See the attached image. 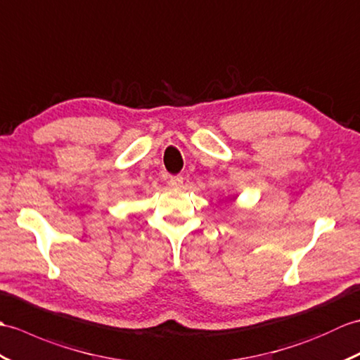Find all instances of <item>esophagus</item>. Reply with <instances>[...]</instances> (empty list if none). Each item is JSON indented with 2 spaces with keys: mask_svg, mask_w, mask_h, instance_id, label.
I'll list each match as a JSON object with an SVG mask.
<instances>
[{
  "mask_svg": "<svg viewBox=\"0 0 360 360\" xmlns=\"http://www.w3.org/2000/svg\"><path fill=\"white\" fill-rule=\"evenodd\" d=\"M183 185V177L181 175H172L169 179V186L172 188H180Z\"/></svg>",
  "mask_w": 360,
  "mask_h": 360,
  "instance_id": "1",
  "label": "esophagus"
}]
</instances>
